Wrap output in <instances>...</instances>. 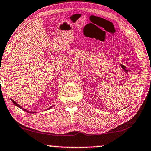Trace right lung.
I'll return each mask as SVG.
<instances>
[{"mask_svg":"<svg viewBox=\"0 0 151 151\" xmlns=\"http://www.w3.org/2000/svg\"><path fill=\"white\" fill-rule=\"evenodd\" d=\"M11 100H12V101L13 102V103H14V105H15V106H16L17 107H18V108H20V109H22V110H24V112H28V113H35V112H31V111H29V110H27V109H25V108H22V107L21 106H20V105H19L18 104H17V103L16 102V101H14V100H13L12 99H11ZM54 106H50V107H49V108H46V110H50V109H51L52 108V107H54Z\"/></svg>","mask_w":151,"mask_h":151,"instance_id":"right-lung-1","label":"right lung"}]
</instances>
